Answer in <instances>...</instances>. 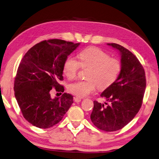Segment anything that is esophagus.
<instances>
[{"instance_id": "obj_1", "label": "esophagus", "mask_w": 159, "mask_h": 159, "mask_svg": "<svg viewBox=\"0 0 159 159\" xmlns=\"http://www.w3.org/2000/svg\"><path fill=\"white\" fill-rule=\"evenodd\" d=\"M82 98L77 97V96H76V97L74 98V100H75V102H81V100H82Z\"/></svg>"}]
</instances>
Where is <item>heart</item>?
I'll use <instances>...</instances> for the list:
<instances>
[{"label":"heart","mask_w":159,"mask_h":159,"mask_svg":"<svg viewBox=\"0 0 159 159\" xmlns=\"http://www.w3.org/2000/svg\"><path fill=\"white\" fill-rule=\"evenodd\" d=\"M79 62L75 58L69 57L63 65V73L68 79H74L80 66L89 67L88 80H78L69 85L68 89L71 94L78 97H85L94 92L96 87L104 90L114 84L120 74L121 65L108 53L96 47L83 50L78 55Z\"/></svg>","instance_id":"1"}]
</instances>
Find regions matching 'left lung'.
I'll use <instances>...</instances> for the list:
<instances>
[{
    "instance_id": "left-lung-1",
    "label": "left lung",
    "mask_w": 159,
    "mask_h": 159,
    "mask_svg": "<svg viewBox=\"0 0 159 159\" xmlns=\"http://www.w3.org/2000/svg\"><path fill=\"white\" fill-rule=\"evenodd\" d=\"M107 45L119 52L121 70L114 84L100 94L107 102L94 101L90 119L98 129L114 131L128 124L138 113L146 82L144 69L132 52L117 44Z\"/></svg>"
}]
</instances>
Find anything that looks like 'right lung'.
Returning <instances> with one entry per match:
<instances>
[{
    "label": "right lung",
    "mask_w": 159,
    "mask_h": 159,
    "mask_svg": "<svg viewBox=\"0 0 159 159\" xmlns=\"http://www.w3.org/2000/svg\"><path fill=\"white\" fill-rule=\"evenodd\" d=\"M59 39L44 40L31 48L23 57L14 82L15 98L24 117L42 129L61 121L70 108L73 96L64 93L52 98L50 90L64 92L63 65L80 46Z\"/></svg>",
    "instance_id": "add662e5"
}]
</instances>
